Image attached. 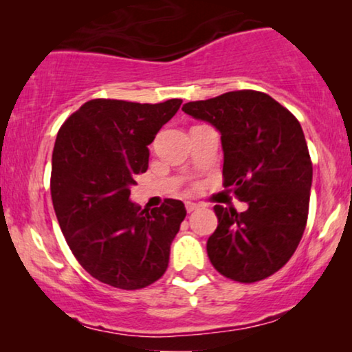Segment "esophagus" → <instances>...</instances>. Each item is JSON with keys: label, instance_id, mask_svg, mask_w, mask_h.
Wrapping results in <instances>:
<instances>
[{"label": "esophagus", "instance_id": "obj_1", "mask_svg": "<svg viewBox=\"0 0 352 352\" xmlns=\"http://www.w3.org/2000/svg\"><path fill=\"white\" fill-rule=\"evenodd\" d=\"M197 208H199V205L194 204V201H187V204H186V210H187V213H192V211H195Z\"/></svg>", "mask_w": 352, "mask_h": 352}]
</instances>
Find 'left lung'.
I'll use <instances>...</instances> for the list:
<instances>
[{
    "label": "left lung",
    "mask_w": 352,
    "mask_h": 352,
    "mask_svg": "<svg viewBox=\"0 0 352 352\" xmlns=\"http://www.w3.org/2000/svg\"><path fill=\"white\" fill-rule=\"evenodd\" d=\"M182 110L221 134L224 187L248 210L214 205L218 228L206 242L224 277L252 283L277 272L305 232L312 163L301 124L271 96L230 91Z\"/></svg>",
    "instance_id": "1"
}]
</instances>
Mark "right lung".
<instances>
[{"mask_svg": "<svg viewBox=\"0 0 352 352\" xmlns=\"http://www.w3.org/2000/svg\"><path fill=\"white\" fill-rule=\"evenodd\" d=\"M181 104L93 99L57 133L51 171L57 221L78 263L107 285L138 290L166 271L184 204L168 199L148 211L129 195L134 177L147 171V146Z\"/></svg>", "mask_w": 352, "mask_h": 352, "instance_id": "obj_1", "label": "right lung"}]
</instances>
